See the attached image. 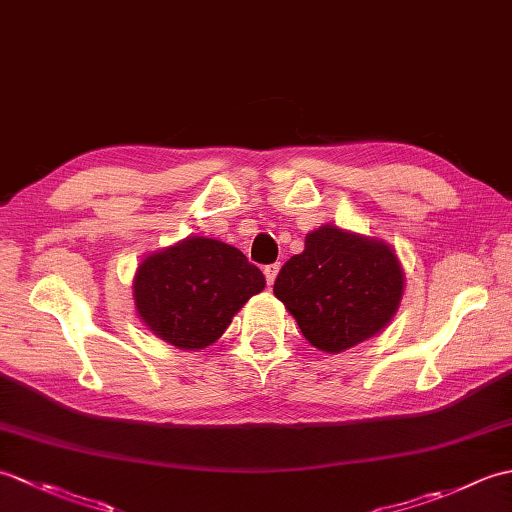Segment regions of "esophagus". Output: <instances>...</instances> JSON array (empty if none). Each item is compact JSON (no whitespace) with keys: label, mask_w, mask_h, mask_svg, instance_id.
I'll return each instance as SVG.
<instances>
[{"label":"esophagus","mask_w":512,"mask_h":512,"mask_svg":"<svg viewBox=\"0 0 512 512\" xmlns=\"http://www.w3.org/2000/svg\"><path fill=\"white\" fill-rule=\"evenodd\" d=\"M279 268H281L279 264H270V266H266V268H264V275H266L268 286H273V284H275V279H277Z\"/></svg>","instance_id":"34e87169"}]
</instances>
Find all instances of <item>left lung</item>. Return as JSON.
Returning a JSON list of instances; mask_svg holds the SVG:
<instances>
[{"instance_id":"1","label":"left lung","mask_w":512,"mask_h":512,"mask_svg":"<svg viewBox=\"0 0 512 512\" xmlns=\"http://www.w3.org/2000/svg\"><path fill=\"white\" fill-rule=\"evenodd\" d=\"M275 297L310 345L341 354L383 332L405 295L402 264L385 239L323 224L279 270Z\"/></svg>"}]
</instances>
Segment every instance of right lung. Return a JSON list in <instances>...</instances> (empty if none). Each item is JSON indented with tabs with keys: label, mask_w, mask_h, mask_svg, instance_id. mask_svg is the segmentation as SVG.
<instances>
[{
	"label": "right lung",
	"mask_w": 512,
	"mask_h": 512,
	"mask_svg": "<svg viewBox=\"0 0 512 512\" xmlns=\"http://www.w3.org/2000/svg\"><path fill=\"white\" fill-rule=\"evenodd\" d=\"M132 288L138 319L151 334L198 352L220 339L266 279L239 248L191 235L145 255Z\"/></svg>",
	"instance_id": "1"
}]
</instances>
